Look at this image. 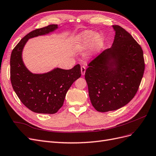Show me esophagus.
Here are the masks:
<instances>
[{
	"instance_id": "34e87169",
	"label": "esophagus",
	"mask_w": 156,
	"mask_h": 156,
	"mask_svg": "<svg viewBox=\"0 0 156 156\" xmlns=\"http://www.w3.org/2000/svg\"><path fill=\"white\" fill-rule=\"evenodd\" d=\"M81 74L82 75H84V73H85V72H86V68L84 66H83L81 67Z\"/></svg>"
}]
</instances>
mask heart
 I'll use <instances>...</instances> for the list:
<instances>
[{"label": "heart", "mask_w": 156, "mask_h": 156, "mask_svg": "<svg viewBox=\"0 0 156 156\" xmlns=\"http://www.w3.org/2000/svg\"><path fill=\"white\" fill-rule=\"evenodd\" d=\"M104 36L100 33L95 34L92 30H85L78 35L75 40V48L79 51H84L90 45L94 51L102 48Z\"/></svg>", "instance_id": "1"}]
</instances>
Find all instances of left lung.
<instances>
[{
    "mask_svg": "<svg viewBox=\"0 0 156 156\" xmlns=\"http://www.w3.org/2000/svg\"><path fill=\"white\" fill-rule=\"evenodd\" d=\"M112 27V47L88 64L84 75L92 105L102 112L119 109L134 98L145 67L140 45L122 27Z\"/></svg>",
    "mask_w": 156,
    "mask_h": 156,
    "instance_id": "left-lung-1",
    "label": "left lung"
}]
</instances>
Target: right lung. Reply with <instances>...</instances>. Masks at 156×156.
I'll use <instances>...</instances> for the list:
<instances>
[{"instance_id": "1", "label": "right lung", "mask_w": 156, "mask_h": 156, "mask_svg": "<svg viewBox=\"0 0 156 156\" xmlns=\"http://www.w3.org/2000/svg\"><path fill=\"white\" fill-rule=\"evenodd\" d=\"M57 25H49L27 34L13 49L10 57V79L13 90L20 101L30 111L42 114H55L63 105L68 90L81 75V66L70 69L56 68L48 73H31L25 66L22 52L30 38L53 32Z\"/></svg>"}]
</instances>
